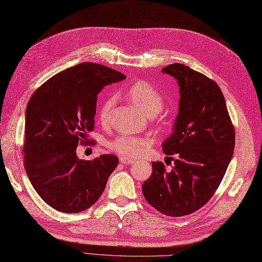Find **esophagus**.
Returning a JSON list of instances; mask_svg holds the SVG:
<instances>
[{"mask_svg":"<svg viewBox=\"0 0 262 262\" xmlns=\"http://www.w3.org/2000/svg\"><path fill=\"white\" fill-rule=\"evenodd\" d=\"M134 161L133 158H130V157H126V156H121L120 157V163L121 164H124V165H131V164H134Z\"/></svg>","mask_w":262,"mask_h":262,"instance_id":"34e87169","label":"esophagus"}]
</instances>
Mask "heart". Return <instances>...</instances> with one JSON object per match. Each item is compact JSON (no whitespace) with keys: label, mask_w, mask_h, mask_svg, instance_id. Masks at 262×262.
<instances>
[{"label":"heart","mask_w":262,"mask_h":262,"mask_svg":"<svg viewBox=\"0 0 262 262\" xmlns=\"http://www.w3.org/2000/svg\"><path fill=\"white\" fill-rule=\"evenodd\" d=\"M126 95L132 104L146 116H155L161 112L164 105V97L153 85L145 81L134 82L126 90ZM114 105L113 98H107L102 102L99 109V120L102 124L108 122L110 110ZM153 143L149 136H134V134H120L108 143L113 149L122 156H140L143 155Z\"/></svg>","instance_id":"obj_1"}]
</instances>
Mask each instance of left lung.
Listing matches in <instances>:
<instances>
[{
  "instance_id": "8db88e82",
  "label": "left lung",
  "mask_w": 262,
  "mask_h": 262,
  "mask_svg": "<svg viewBox=\"0 0 262 262\" xmlns=\"http://www.w3.org/2000/svg\"><path fill=\"white\" fill-rule=\"evenodd\" d=\"M162 72L179 86L178 115L162 144L169 158L175 155V166L166 171L162 162H153L142 192L165 215L184 216L202 208L220 186L233 156L235 131L215 82L180 63Z\"/></svg>"
}]
</instances>
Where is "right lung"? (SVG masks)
<instances>
[{
  "mask_svg": "<svg viewBox=\"0 0 262 262\" xmlns=\"http://www.w3.org/2000/svg\"><path fill=\"white\" fill-rule=\"evenodd\" d=\"M125 77L102 64L83 62L49 78L30 97L24 167L38 194L57 211L82 212L104 192L118 157L102 154L82 161L76 147L94 129L100 91Z\"/></svg>",
  "mask_w": 262,
  "mask_h": 262,
  "instance_id": "right-lung-1",
  "label": "right lung"
}]
</instances>
